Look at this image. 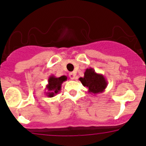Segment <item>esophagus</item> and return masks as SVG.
Listing matches in <instances>:
<instances>
[{"label":"esophagus","mask_w":146,"mask_h":146,"mask_svg":"<svg viewBox=\"0 0 146 146\" xmlns=\"http://www.w3.org/2000/svg\"><path fill=\"white\" fill-rule=\"evenodd\" d=\"M70 78H71V80H75V75H76V74H75V72H71V73H70Z\"/></svg>","instance_id":"obj_1"}]
</instances>
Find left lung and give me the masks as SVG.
I'll use <instances>...</instances> for the list:
<instances>
[{"label":"left lung","instance_id":"8db88e82","mask_svg":"<svg viewBox=\"0 0 146 146\" xmlns=\"http://www.w3.org/2000/svg\"><path fill=\"white\" fill-rule=\"evenodd\" d=\"M79 80L84 86L88 88V93L92 94L104 92L108 86V81L103 75L96 73L92 68H86L84 72V76L80 78Z\"/></svg>","mask_w":146,"mask_h":146}]
</instances>
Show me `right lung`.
<instances>
[{"label": "right lung", "instance_id": "add662e5", "mask_svg": "<svg viewBox=\"0 0 146 146\" xmlns=\"http://www.w3.org/2000/svg\"><path fill=\"white\" fill-rule=\"evenodd\" d=\"M67 80V77L63 76L60 77V78H56L54 75H50L48 78V84L46 85L45 89L47 90L45 92L47 96L49 97H53L57 94L61 90V86L64 82Z\"/></svg>", "mask_w": 146, "mask_h": 146}]
</instances>
